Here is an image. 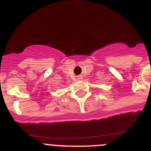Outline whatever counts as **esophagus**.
I'll return each instance as SVG.
<instances>
[{"label":"esophagus","mask_w":151,"mask_h":151,"mask_svg":"<svg viewBox=\"0 0 151 151\" xmlns=\"http://www.w3.org/2000/svg\"><path fill=\"white\" fill-rule=\"evenodd\" d=\"M78 80H81V77H80V78H78Z\"/></svg>","instance_id":"1"}]
</instances>
